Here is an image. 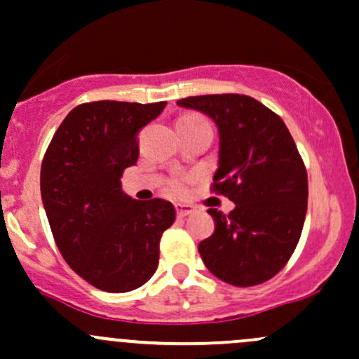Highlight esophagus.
I'll return each instance as SVG.
<instances>
[{
	"label": "esophagus",
	"instance_id": "1",
	"mask_svg": "<svg viewBox=\"0 0 359 359\" xmlns=\"http://www.w3.org/2000/svg\"><path fill=\"white\" fill-rule=\"evenodd\" d=\"M175 210H177V216L179 217H186V216H189V214L195 212V207L187 205V203H177Z\"/></svg>",
	"mask_w": 359,
	"mask_h": 359
}]
</instances>
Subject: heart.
Wrapping results in <instances>:
<instances>
[{
    "label": "heart",
    "instance_id": "heart-1",
    "mask_svg": "<svg viewBox=\"0 0 359 359\" xmlns=\"http://www.w3.org/2000/svg\"><path fill=\"white\" fill-rule=\"evenodd\" d=\"M184 118H202V116L186 115V116H182L180 120H184ZM191 182H193V179H191V177L175 175L168 180V191L172 193L173 196H186L187 193H189Z\"/></svg>",
    "mask_w": 359,
    "mask_h": 359
}]
</instances>
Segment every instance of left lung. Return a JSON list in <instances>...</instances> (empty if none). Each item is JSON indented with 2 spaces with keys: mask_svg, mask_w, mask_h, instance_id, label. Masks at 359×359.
Segmentation results:
<instances>
[{
  "mask_svg": "<svg viewBox=\"0 0 359 359\" xmlns=\"http://www.w3.org/2000/svg\"><path fill=\"white\" fill-rule=\"evenodd\" d=\"M179 106L205 113L219 133L212 191L236 203L209 209L214 233L198 244L207 269L236 287L280 273L299 243L308 205V175L283 120L239 93L186 97Z\"/></svg>",
  "mask_w": 359,
  "mask_h": 359,
  "instance_id": "obj_1",
  "label": "left lung"
}]
</instances>
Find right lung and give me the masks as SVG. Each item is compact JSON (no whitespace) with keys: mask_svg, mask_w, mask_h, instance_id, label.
Here are the masks:
<instances>
[{"mask_svg":"<svg viewBox=\"0 0 359 359\" xmlns=\"http://www.w3.org/2000/svg\"><path fill=\"white\" fill-rule=\"evenodd\" d=\"M166 102L97 100L62 122L40 168V193L65 262L90 285L129 292L152 278L159 241L175 221L166 200H133L123 170L138 161V133Z\"/></svg>","mask_w":359,"mask_h":359,"instance_id":"add662e5","label":"right lung"}]
</instances>
